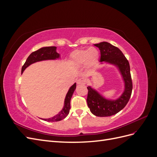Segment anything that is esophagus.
Segmentation results:
<instances>
[{
  "mask_svg": "<svg viewBox=\"0 0 157 157\" xmlns=\"http://www.w3.org/2000/svg\"><path fill=\"white\" fill-rule=\"evenodd\" d=\"M77 83L78 84H86V80L85 79L84 77L79 78L77 80Z\"/></svg>",
  "mask_w": 157,
  "mask_h": 157,
  "instance_id": "34e87169",
  "label": "esophagus"
}]
</instances>
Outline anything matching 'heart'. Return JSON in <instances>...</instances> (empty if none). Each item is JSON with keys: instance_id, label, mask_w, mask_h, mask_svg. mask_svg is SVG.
<instances>
[{"instance_id": "1", "label": "heart", "mask_w": 157, "mask_h": 157, "mask_svg": "<svg viewBox=\"0 0 157 157\" xmlns=\"http://www.w3.org/2000/svg\"><path fill=\"white\" fill-rule=\"evenodd\" d=\"M99 58V52L94 48L81 49L74 51L71 54V60L77 67L86 64L88 67L94 65Z\"/></svg>"}]
</instances>
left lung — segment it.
<instances>
[{
  "instance_id": "8db88e82",
  "label": "left lung",
  "mask_w": 157,
  "mask_h": 157,
  "mask_svg": "<svg viewBox=\"0 0 157 157\" xmlns=\"http://www.w3.org/2000/svg\"><path fill=\"white\" fill-rule=\"evenodd\" d=\"M100 50V61H106L117 65L125 82L124 91L116 100H108L99 95L90 86L88 88L87 104L90 111L97 117H109L115 115L124 108L130 98L132 81L130 64L119 48L107 42L94 44Z\"/></svg>"
}]
</instances>
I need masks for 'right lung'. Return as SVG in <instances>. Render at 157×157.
Returning a JSON list of instances; mask_svg holds the SVG:
<instances>
[{
	"label": "right lung",
	"instance_id": "1",
	"mask_svg": "<svg viewBox=\"0 0 157 157\" xmlns=\"http://www.w3.org/2000/svg\"><path fill=\"white\" fill-rule=\"evenodd\" d=\"M59 58V54L56 52V46H48V47H43L36 51L32 52V53L28 57L24 65H23L21 68V73L23 72L28 66L31 64L35 63L36 61H40L42 60L46 59H55ZM76 88V83H75L72 86H71L69 91L66 95L65 99L64 107L61 112H59L58 115L56 116L50 118H45L44 121L48 122H57L63 120L68 115L69 113V110L71 108V99L73 96V94Z\"/></svg>",
	"mask_w": 157,
	"mask_h": 157
}]
</instances>
